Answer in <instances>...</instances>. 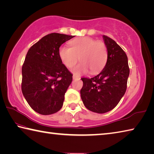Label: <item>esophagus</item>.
Segmentation results:
<instances>
[{
  "mask_svg": "<svg viewBox=\"0 0 154 154\" xmlns=\"http://www.w3.org/2000/svg\"><path fill=\"white\" fill-rule=\"evenodd\" d=\"M72 78H73V80H75V79H80V77L76 76V75H74L73 77H72Z\"/></svg>",
  "mask_w": 154,
  "mask_h": 154,
  "instance_id": "esophagus-1",
  "label": "esophagus"
}]
</instances>
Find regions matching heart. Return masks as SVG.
I'll use <instances>...</instances> for the list:
<instances>
[{"label": "heart", "mask_w": 154, "mask_h": 154, "mask_svg": "<svg viewBox=\"0 0 154 154\" xmlns=\"http://www.w3.org/2000/svg\"><path fill=\"white\" fill-rule=\"evenodd\" d=\"M70 48L62 46L59 49V56L63 64L72 68L79 58L81 63L72 69L76 75L86 74L88 69L92 74L100 72L106 65L108 51L105 43L101 41L83 37L74 39L69 42Z\"/></svg>", "instance_id": "b5f03b06"}]
</instances>
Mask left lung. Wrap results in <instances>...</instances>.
Returning <instances> with one entry per match:
<instances>
[{
	"label": "left lung",
	"instance_id": "obj_1",
	"mask_svg": "<svg viewBox=\"0 0 154 154\" xmlns=\"http://www.w3.org/2000/svg\"><path fill=\"white\" fill-rule=\"evenodd\" d=\"M103 37L108 51L105 66L97 76L81 78L82 102L86 109L97 113L109 112L117 105L125 93L129 75L125 52L111 38Z\"/></svg>",
	"mask_w": 154,
	"mask_h": 154
}]
</instances>
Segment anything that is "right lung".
<instances>
[{"label": "right lung", "instance_id": "1", "mask_svg": "<svg viewBox=\"0 0 154 154\" xmlns=\"http://www.w3.org/2000/svg\"><path fill=\"white\" fill-rule=\"evenodd\" d=\"M74 37L48 34L31 46L26 55L22 67V92L29 106L39 114H54L63 106L72 74L62 63L59 49Z\"/></svg>", "mask_w": 154, "mask_h": 154}]
</instances>
